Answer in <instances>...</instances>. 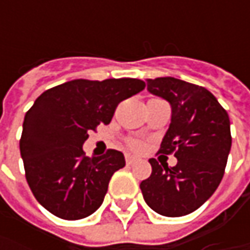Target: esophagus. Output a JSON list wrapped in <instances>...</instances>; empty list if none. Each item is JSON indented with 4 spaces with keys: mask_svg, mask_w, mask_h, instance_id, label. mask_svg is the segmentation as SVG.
Wrapping results in <instances>:
<instances>
[{
    "mask_svg": "<svg viewBox=\"0 0 250 250\" xmlns=\"http://www.w3.org/2000/svg\"><path fill=\"white\" fill-rule=\"evenodd\" d=\"M126 164L128 166H133V164H136L138 161H139V159L138 157H133V156H126Z\"/></svg>",
    "mask_w": 250,
    "mask_h": 250,
    "instance_id": "esophagus-1",
    "label": "esophagus"
}]
</instances>
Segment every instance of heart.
<instances>
[{"mask_svg":"<svg viewBox=\"0 0 250 250\" xmlns=\"http://www.w3.org/2000/svg\"><path fill=\"white\" fill-rule=\"evenodd\" d=\"M128 146H129V149L135 150V151H140L145 149V143H142L140 140H129Z\"/></svg>","mask_w":250,"mask_h":250,"instance_id":"b5f03b06","label":"heart"}]
</instances>
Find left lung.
<instances>
[{
  "instance_id": "8db88e82",
  "label": "left lung",
  "mask_w": 250,
  "mask_h": 250,
  "mask_svg": "<svg viewBox=\"0 0 250 250\" xmlns=\"http://www.w3.org/2000/svg\"><path fill=\"white\" fill-rule=\"evenodd\" d=\"M147 90L171 105V124L159 153L177 157L175 167L150 159L142 181L145 202L166 217L187 216L211 196L224 177L231 150L227 111L210 91L175 78L147 79Z\"/></svg>"
}]
</instances>
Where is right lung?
I'll use <instances>...</instances> for the list:
<instances>
[{"instance_id":"add662e5","label":"right lung","mask_w":250,"mask_h":250,"mask_svg":"<svg viewBox=\"0 0 250 250\" xmlns=\"http://www.w3.org/2000/svg\"><path fill=\"white\" fill-rule=\"evenodd\" d=\"M145 89L140 79H75L40 94L26 112L19 142L26 181L54 216L81 220L101 206L125 157L110 149L87 157L82 146L97 125H108L117 105Z\"/></svg>"}]
</instances>
